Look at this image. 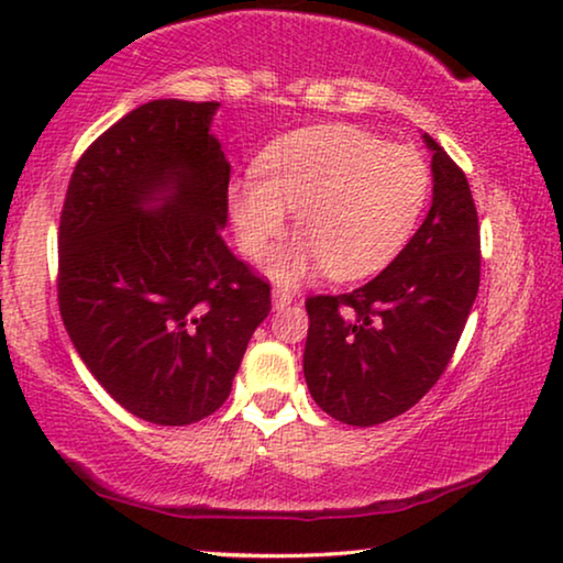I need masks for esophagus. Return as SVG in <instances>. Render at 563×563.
Here are the masks:
<instances>
[{"label": "esophagus", "instance_id": "34e87169", "mask_svg": "<svg viewBox=\"0 0 563 563\" xmlns=\"http://www.w3.org/2000/svg\"><path fill=\"white\" fill-rule=\"evenodd\" d=\"M291 299H295V295L287 289H274L272 291V302H274V310H284V307L291 305Z\"/></svg>", "mask_w": 563, "mask_h": 563}]
</instances>
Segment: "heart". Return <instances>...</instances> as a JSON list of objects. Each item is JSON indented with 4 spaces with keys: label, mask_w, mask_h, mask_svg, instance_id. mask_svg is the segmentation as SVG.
I'll return each instance as SVG.
<instances>
[{
    "label": "heart",
    "mask_w": 563,
    "mask_h": 563,
    "mask_svg": "<svg viewBox=\"0 0 563 563\" xmlns=\"http://www.w3.org/2000/svg\"><path fill=\"white\" fill-rule=\"evenodd\" d=\"M230 187L241 249L266 256L297 210L305 238L274 258L272 274L291 284L325 264L335 279L374 274L407 243L430 191V168L412 145L382 141L351 125L310 128L264 153Z\"/></svg>",
    "instance_id": "b5f03b06"
}]
</instances>
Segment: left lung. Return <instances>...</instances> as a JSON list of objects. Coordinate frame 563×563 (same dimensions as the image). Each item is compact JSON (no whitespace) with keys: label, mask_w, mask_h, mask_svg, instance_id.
Masks as SVG:
<instances>
[{"label":"left lung","mask_w":563,"mask_h":563,"mask_svg":"<svg viewBox=\"0 0 563 563\" xmlns=\"http://www.w3.org/2000/svg\"><path fill=\"white\" fill-rule=\"evenodd\" d=\"M433 205L379 276L349 295L307 297V389L345 426H379L441 379L479 291V218L466 174L430 135Z\"/></svg>","instance_id":"8db88e82"}]
</instances>
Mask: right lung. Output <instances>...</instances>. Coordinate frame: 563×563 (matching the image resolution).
<instances>
[{"mask_svg": "<svg viewBox=\"0 0 563 563\" xmlns=\"http://www.w3.org/2000/svg\"><path fill=\"white\" fill-rule=\"evenodd\" d=\"M218 102L153 99L84 151L58 228L74 349L128 412L189 426L225 402L272 287L222 241Z\"/></svg>", "mask_w": 563, "mask_h": 563, "instance_id": "obj_1", "label": "right lung"}]
</instances>
